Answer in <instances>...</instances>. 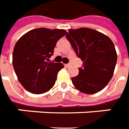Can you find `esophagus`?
Instances as JSON below:
<instances>
[{
  "instance_id": "obj_1",
  "label": "esophagus",
  "mask_w": 129,
  "mask_h": 129,
  "mask_svg": "<svg viewBox=\"0 0 129 129\" xmlns=\"http://www.w3.org/2000/svg\"><path fill=\"white\" fill-rule=\"evenodd\" d=\"M71 66H72L71 64H65V67H70Z\"/></svg>"
}]
</instances>
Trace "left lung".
I'll list each match as a JSON object with an SVG mask.
<instances>
[{"mask_svg":"<svg viewBox=\"0 0 129 129\" xmlns=\"http://www.w3.org/2000/svg\"><path fill=\"white\" fill-rule=\"evenodd\" d=\"M67 39L79 58L83 61L73 85L85 94L102 90L111 80L117 61L114 45L107 35L90 28L69 30Z\"/></svg>","mask_w":129,"mask_h":129,"instance_id":"1","label":"left lung"}]
</instances>
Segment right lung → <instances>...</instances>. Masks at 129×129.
<instances>
[{"label":"right lung","mask_w":129,"mask_h":129,"mask_svg":"<svg viewBox=\"0 0 129 129\" xmlns=\"http://www.w3.org/2000/svg\"><path fill=\"white\" fill-rule=\"evenodd\" d=\"M66 34L60 29L37 28L22 35L13 52V65L20 83L26 90L39 94L55 84L57 72L64 65L50 62L54 47Z\"/></svg>","instance_id":"right-lung-1"}]
</instances>
